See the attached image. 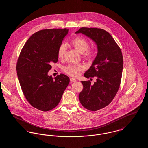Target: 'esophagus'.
<instances>
[{
	"label": "esophagus",
	"mask_w": 148,
	"mask_h": 148,
	"mask_svg": "<svg viewBox=\"0 0 148 148\" xmlns=\"http://www.w3.org/2000/svg\"><path fill=\"white\" fill-rule=\"evenodd\" d=\"M70 81H71V83H73V82H75L77 81V80H76V79H75L74 78L71 77V78H70Z\"/></svg>",
	"instance_id": "obj_1"
}]
</instances>
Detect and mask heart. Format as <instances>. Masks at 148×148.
<instances>
[{
	"label": "heart",
	"instance_id": "b5f03b06",
	"mask_svg": "<svg viewBox=\"0 0 148 148\" xmlns=\"http://www.w3.org/2000/svg\"><path fill=\"white\" fill-rule=\"evenodd\" d=\"M71 44L79 52L82 53L83 57L85 59L92 60L96 54V50L93 48H90V43L88 40L82 36H77L72 39ZM66 50V45L65 44H61L58 48L57 56L59 59L63 58ZM85 67L82 64L74 65L69 64L64 68V72L71 77H77L80 72L84 71Z\"/></svg>",
	"mask_w": 148,
	"mask_h": 148
}]
</instances>
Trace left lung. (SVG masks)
Returning <instances> with one entry per match:
<instances>
[{"label": "left lung", "instance_id": "1", "mask_svg": "<svg viewBox=\"0 0 148 148\" xmlns=\"http://www.w3.org/2000/svg\"><path fill=\"white\" fill-rule=\"evenodd\" d=\"M80 33L96 42L98 51L92 66L84 74L85 77H95L97 81L93 84L90 80L81 81L83 89L79 98L85 109L97 111L108 106L119 89L123 57L117 43L105 30L83 27L76 32Z\"/></svg>", "mask_w": 148, "mask_h": 148}]
</instances>
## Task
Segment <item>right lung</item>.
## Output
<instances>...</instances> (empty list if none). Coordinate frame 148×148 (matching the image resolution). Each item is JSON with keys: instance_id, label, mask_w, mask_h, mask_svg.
Here are the masks:
<instances>
[{"instance_id": "obj_1", "label": "right lung", "mask_w": 148, "mask_h": 148, "mask_svg": "<svg viewBox=\"0 0 148 148\" xmlns=\"http://www.w3.org/2000/svg\"><path fill=\"white\" fill-rule=\"evenodd\" d=\"M68 29H48L32 35L21 49L16 71L23 93L29 103L42 112L58 106L69 83L63 74L48 76L51 64L58 62L57 50Z\"/></svg>"}]
</instances>
